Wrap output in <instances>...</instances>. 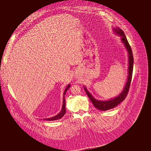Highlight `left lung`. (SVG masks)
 <instances>
[{
	"mask_svg": "<svg viewBox=\"0 0 151 151\" xmlns=\"http://www.w3.org/2000/svg\"><path fill=\"white\" fill-rule=\"evenodd\" d=\"M116 33H117L118 35H121V40L122 42L124 43L127 50L129 52V76L127 79V81L125 84V88L122 92V93L119 95V96H117V97L109 100L108 101H100L95 99L92 95L88 91L86 88H84L87 95H88V97H89L90 100L92 102L93 106L97 108V109L101 110V111H106L110 109L114 108L116 106H117L119 104H121V103L125 100L127 96L129 93L130 86L132 81V73H133V55L132 53V50L130 47V45H129L127 39L125 34L124 32L119 28H116L114 29Z\"/></svg>",
	"mask_w": 151,
	"mask_h": 151,
	"instance_id": "left-lung-1",
	"label": "left lung"
}]
</instances>
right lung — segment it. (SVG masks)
I'll return each mask as SVG.
<instances>
[{"label":"right lung","instance_id":"add662e5","mask_svg":"<svg viewBox=\"0 0 151 151\" xmlns=\"http://www.w3.org/2000/svg\"><path fill=\"white\" fill-rule=\"evenodd\" d=\"M70 85L68 84L67 87V88L65 89V91H64V93H63V105H62V110L56 116H55L54 117H52L51 118H47V119H45V120H46V121H55V120H58V119H59L62 118L63 116H64L65 112H66V109H65V94L67 92V91L69 89Z\"/></svg>","mask_w":151,"mask_h":151}]
</instances>
